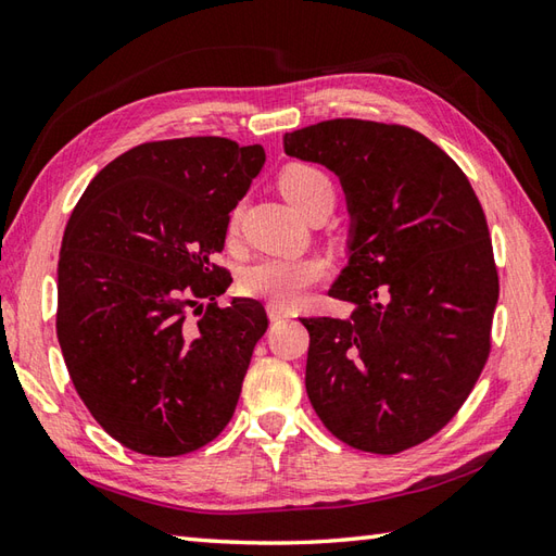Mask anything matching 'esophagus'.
Instances as JSON below:
<instances>
[{
    "instance_id": "34e87169",
    "label": "esophagus",
    "mask_w": 556,
    "mask_h": 556,
    "mask_svg": "<svg viewBox=\"0 0 556 556\" xmlns=\"http://www.w3.org/2000/svg\"><path fill=\"white\" fill-rule=\"evenodd\" d=\"M267 315H269L271 323L285 320V317H289V313H287L285 308H281V305H277V303H267Z\"/></svg>"
}]
</instances>
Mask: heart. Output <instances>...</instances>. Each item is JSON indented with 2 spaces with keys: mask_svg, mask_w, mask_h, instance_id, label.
Returning a JSON list of instances; mask_svg holds the SVG:
<instances>
[{
  "mask_svg": "<svg viewBox=\"0 0 556 556\" xmlns=\"http://www.w3.org/2000/svg\"><path fill=\"white\" fill-rule=\"evenodd\" d=\"M279 188L303 215H311L317 207H332L334 203V184L315 164H289L279 174ZM236 227H239V210H233L229 217V231H236ZM323 277L325 265L315 257H265L243 271L239 285L245 296L287 305Z\"/></svg>",
  "mask_w": 556,
  "mask_h": 556,
  "instance_id": "heart-1",
  "label": "heart"
}]
</instances>
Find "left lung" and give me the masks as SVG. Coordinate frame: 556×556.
<instances>
[{
	"mask_svg": "<svg viewBox=\"0 0 556 556\" xmlns=\"http://www.w3.org/2000/svg\"><path fill=\"white\" fill-rule=\"evenodd\" d=\"M285 150L339 176L351 217L329 296L353 311L301 320L305 392L341 442L399 454L440 432L485 368L500 299L485 212L458 164L406 126L332 119L287 134Z\"/></svg>",
	"mask_w": 556,
	"mask_h": 556,
	"instance_id": "left-lung-1",
	"label": "left lung"
}]
</instances>
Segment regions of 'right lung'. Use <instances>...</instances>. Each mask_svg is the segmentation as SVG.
<instances>
[{
  "instance_id": "obj_1",
  "label": "right lung",
  "mask_w": 556,
  "mask_h": 556,
  "mask_svg": "<svg viewBox=\"0 0 556 556\" xmlns=\"http://www.w3.org/2000/svg\"><path fill=\"white\" fill-rule=\"evenodd\" d=\"M263 164V146L217 136L143 143L110 162L71 212L59 346L92 418L138 454L195 452L239 404L267 313L253 299L219 308L231 275L212 255Z\"/></svg>"
}]
</instances>
